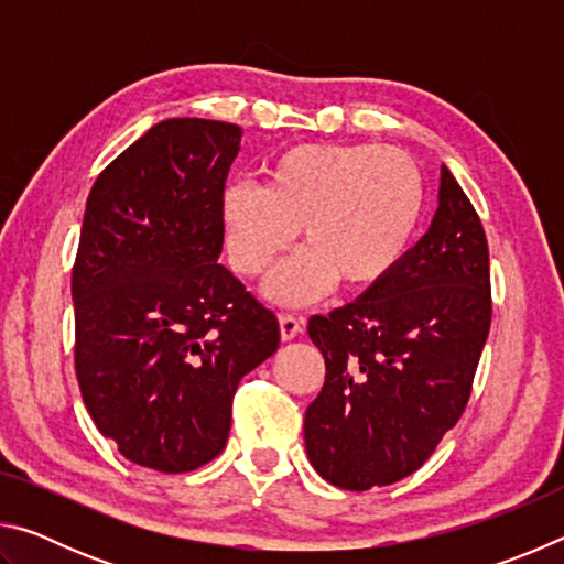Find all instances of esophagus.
Listing matches in <instances>:
<instances>
[{
	"mask_svg": "<svg viewBox=\"0 0 564 564\" xmlns=\"http://www.w3.org/2000/svg\"><path fill=\"white\" fill-rule=\"evenodd\" d=\"M279 326H281V338L283 340H293L301 333L303 321L295 318V316H289V313H283V316L279 318Z\"/></svg>",
	"mask_w": 564,
	"mask_h": 564,
	"instance_id": "obj_1",
	"label": "esophagus"
}]
</instances>
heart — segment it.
<instances>
[{
    "instance_id": "heart-1",
    "label": "heart",
    "mask_w": 564,
    "mask_h": 564,
    "mask_svg": "<svg viewBox=\"0 0 564 564\" xmlns=\"http://www.w3.org/2000/svg\"><path fill=\"white\" fill-rule=\"evenodd\" d=\"M425 206L420 169L405 151L376 144H299L269 161L261 188L228 186L218 202L228 263L246 279L301 248L265 283L283 305L321 299L336 281L366 291L403 261Z\"/></svg>"
}]
</instances>
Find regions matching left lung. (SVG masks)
I'll return each mask as SVG.
<instances>
[{"label":"left lung","instance_id":"8db88e82","mask_svg":"<svg viewBox=\"0 0 564 564\" xmlns=\"http://www.w3.org/2000/svg\"><path fill=\"white\" fill-rule=\"evenodd\" d=\"M488 238L451 169L425 236L386 281L308 321L326 383L305 410V453L343 490L403 480L463 415L490 330Z\"/></svg>","mask_w":564,"mask_h":564}]
</instances>
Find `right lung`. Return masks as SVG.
Instances as JSON below:
<instances>
[{
    "mask_svg": "<svg viewBox=\"0 0 564 564\" xmlns=\"http://www.w3.org/2000/svg\"><path fill=\"white\" fill-rule=\"evenodd\" d=\"M236 123L151 127L101 171L72 273L76 378L127 460L191 473L224 451L238 380L273 356L279 321L218 263Z\"/></svg>",
    "mask_w": 564,
    "mask_h": 564,
    "instance_id": "obj_1",
    "label": "right lung"
}]
</instances>
